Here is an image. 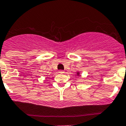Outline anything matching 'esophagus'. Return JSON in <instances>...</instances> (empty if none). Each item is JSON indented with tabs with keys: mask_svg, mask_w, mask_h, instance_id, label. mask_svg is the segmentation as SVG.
<instances>
[{
	"mask_svg": "<svg viewBox=\"0 0 126 126\" xmlns=\"http://www.w3.org/2000/svg\"><path fill=\"white\" fill-rule=\"evenodd\" d=\"M58 72H59L60 74H63V73H64V71H62V70H60V71H58Z\"/></svg>",
	"mask_w": 126,
	"mask_h": 126,
	"instance_id": "1",
	"label": "esophagus"
}]
</instances>
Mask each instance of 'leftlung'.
Returning a JSON list of instances; mask_svg holds the SVG:
<instances>
[{
  "mask_svg": "<svg viewBox=\"0 0 126 126\" xmlns=\"http://www.w3.org/2000/svg\"><path fill=\"white\" fill-rule=\"evenodd\" d=\"M76 76H77V77H80V72L79 71H77V72H76Z\"/></svg>",
  "mask_w": 126,
  "mask_h": 126,
  "instance_id": "1",
  "label": "left lung"
}]
</instances>
